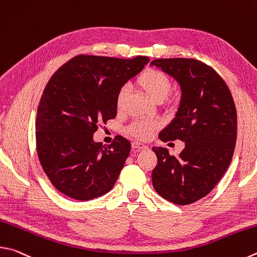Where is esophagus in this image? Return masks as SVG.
<instances>
[{"label":"esophagus","mask_w":257,"mask_h":257,"mask_svg":"<svg viewBox=\"0 0 257 257\" xmlns=\"http://www.w3.org/2000/svg\"><path fill=\"white\" fill-rule=\"evenodd\" d=\"M132 147H133L134 149H138V151H141V149H146V148H147L146 145H144V144H142V143H138V142H134V143L132 144Z\"/></svg>","instance_id":"esophagus-1"}]
</instances>
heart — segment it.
Returning <instances> with one entry per match:
<instances>
[{
  "label": "heart",
  "instance_id": "heart-1",
  "mask_svg": "<svg viewBox=\"0 0 257 257\" xmlns=\"http://www.w3.org/2000/svg\"><path fill=\"white\" fill-rule=\"evenodd\" d=\"M137 84L152 100L156 102L164 100L172 87L171 78L164 72L155 68L145 69L138 76ZM127 93V88L124 86L120 87L119 91L116 92L115 106L118 110L123 108ZM156 128H158L157 122H151V121L146 120H135L128 127L127 132L136 138L147 139Z\"/></svg>",
  "mask_w": 257,
  "mask_h": 257
}]
</instances>
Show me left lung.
Segmentation results:
<instances>
[{"mask_svg":"<svg viewBox=\"0 0 257 257\" xmlns=\"http://www.w3.org/2000/svg\"><path fill=\"white\" fill-rule=\"evenodd\" d=\"M152 65L173 76L182 91L175 118L158 137L185 143L179 156L153 147V186L167 201L186 206L211 192L230 165L237 138L235 102L226 82L201 60L161 58Z\"/></svg>","mask_w":257,"mask_h":257,"instance_id":"left-lung-1","label":"left lung"}]
</instances>
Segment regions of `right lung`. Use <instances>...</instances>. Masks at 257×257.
Segmentation results:
<instances>
[{"label": "right lung", "instance_id": "right-lung-1", "mask_svg": "<svg viewBox=\"0 0 257 257\" xmlns=\"http://www.w3.org/2000/svg\"><path fill=\"white\" fill-rule=\"evenodd\" d=\"M149 62L78 55L50 77L38 105L36 144L39 162L56 189L86 201L113 188L132 145L116 136L104 147L93 141L99 122L116 115L115 95Z\"/></svg>", "mask_w": 257, "mask_h": 257}]
</instances>
